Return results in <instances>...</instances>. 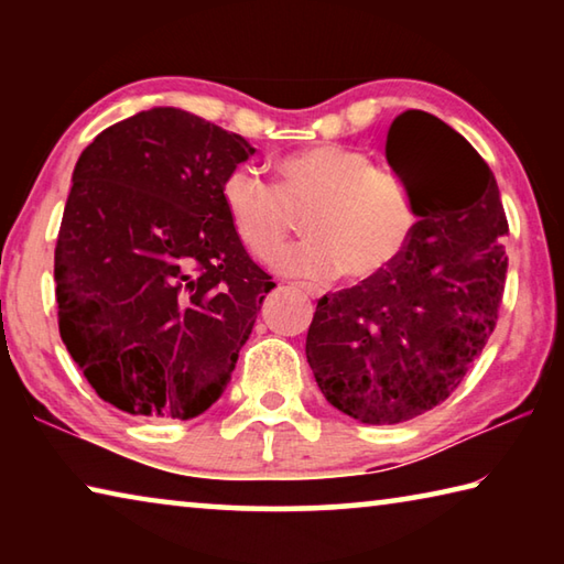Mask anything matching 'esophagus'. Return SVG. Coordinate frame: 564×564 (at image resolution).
<instances>
[{
	"label": "esophagus",
	"instance_id": "34e87169",
	"mask_svg": "<svg viewBox=\"0 0 564 564\" xmlns=\"http://www.w3.org/2000/svg\"><path fill=\"white\" fill-rule=\"evenodd\" d=\"M295 289H301L303 293H308V295H313V291H311V289H305V285H295Z\"/></svg>",
	"mask_w": 564,
	"mask_h": 564
}]
</instances>
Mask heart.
<instances>
[{"instance_id": "obj_1", "label": "heart", "mask_w": 564, "mask_h": 564, "mask_svg": "<svg viewBox=\"0 0 564 564\" xmlns=\"http://www.w3.org/2000/svg\"><path fill=\"white\" fill-rule=\"evenodd\" d=\"M275 186L238 166L224 178L221 202L236 236L256 259L273 261L299 231L313 241L285 259L301 279L376 281L393 269L415 234V208L395 176L376 169L362 151L316 144L279 159Z\"/></svg>"}]
</instances>
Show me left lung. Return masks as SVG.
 Wrapping results in <instances>:
<instances>
[{
    "mask_svg": "<svg viewBox=\"0 0 564 564\" xmlns=\"http://www.w3.org/2000/svg\"><path fill=\"white\" fill-rule=\"evenodd\" d=\"M386 159L420 218L408 251L376 281L323 295L305 338L321 393L366 425L405 423L460 386L508 273L500 191L465 137L410 109L390 123Z\"/></svg>",
    "mask_w": 564,
    "mask_h": 564,
    "instance_id": "1",
    "label": "left lung"
}]
</instances>
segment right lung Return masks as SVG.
Wrapping results in <instances>:
<instances>
[{"label": "right lung", "mask_w": 564, "mask_h": 564, "mask_svg": "<svg viewBox=\"0 0 564 564\" xmlns=\"http://www.w3.org/2000/svg\"><path fill=\"white\" fill-rule=\"evenodd\" d=\"M253 154L238 133L154 107L76 161L54 251L59 333L123 413L196 417L231 380L275 289L221 202L224 178Z\"/></svg>", "instance_id": "obj_1"}]
</instances>
